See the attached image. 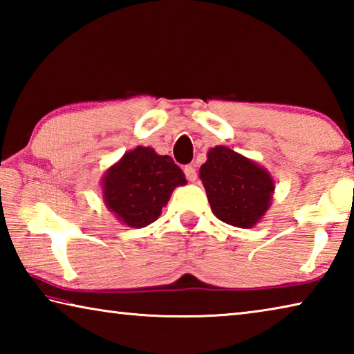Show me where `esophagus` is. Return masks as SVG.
I'll list each match as a JSON object with an SVG mask.
<instances>
[{
  "label": "esophagus",
  "mask_w": 354,
  "mask_h": 354,
  "mask_svg": "<svg viewBox=\"0 0 354 354\" xmlns=\"http://www.w3.org/2000/svg\"><path fill=\"white\" fill-rule=\"evenodd\" d=\"M184 175H185V178L189 179V181H195V179H196V170H195V167L185 165V167H184Z\"/></svg>",
  "instance_id": "1"
}]
</instances>
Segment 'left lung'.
<instances>
[{"label":"left lung","instance_id":"1","mask_svg":"<svg viewBox=\"0 0 354 354\" xmlns=\"http://www.w3.org/2000/svg\"><path fill=\"white\" fill-rule=\"evenodd\" d=\"M200 178L215 217L227 225L254 226L270 206L274 189L270 175L230 148H212Z\"/></svg>","mask_w":354,"mask_h":354}]
</instances>
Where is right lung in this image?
I'll list each match as a JSON object with an SVG mask.
<instances>
[{
	"label": "right lung",
	"instance_id": "add662e5",
	"mask_svg": "<svg viewBox=\"0 0 354 354\" xmlns=\"http://www.w3.org/2000/svg\"><path fill=\"white\" fill-rule=\"evenodd\" d=\"M185 184L181 169L170 156L137 147L106 173L103 194L106 206L131 227H143L162 212L173 189Z\"/></svg>",
	"mask_w": 354,
	"mask_h": 354
}]
</instances>
